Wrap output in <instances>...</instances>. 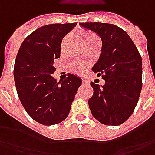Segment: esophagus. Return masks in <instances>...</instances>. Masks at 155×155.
<instances>
[{
	"label": "esophagus",
	"mask_w": 155,
	"mask_h": 155,
	"mask_svg": "<svg viewBox=\"0 0 155 155\" xmlns=\"http://www.w3.org/2000/svg\"><path fill=\"white\" fill-rule=\"evenodd\" d=\"M82 83H83V84H88V82H87L85 79H83V82H82Z\"/></svg>",
	"instance_id": "obj_1"
}]
</instances>
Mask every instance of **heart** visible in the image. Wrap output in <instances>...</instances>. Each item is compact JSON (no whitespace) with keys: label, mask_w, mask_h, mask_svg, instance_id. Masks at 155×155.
<instances>
[{"label":"heart","mask_w":155,"mask_h":155,"mask_svg":"<svg viewBox=\"0 0 155 155\" xmlns=\"http://www.w3.org/2000/svg\"><path fill=\"white\" fill-rule=\"evenodd\" d=\"M84 35L85 42H90V41H99L100 42V39H99L98 37L95 33H91V32H84ZM74 70L76 71L82 72L84 69L81 66H74Z\"/></svg>","instance_id":"b5f03b06"}]
</instances>
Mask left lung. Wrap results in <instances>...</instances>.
Returning a JSON list of instances; mask_svg holds the SVG:
<instances>
[{
	"label": "left lung",
	"mask_w": 155,
	"mask_h": 155,
	"mask_svg": "<svg viewBox=\"0 0 155 155\" xmlns=\"http://www.w3.org/2000/svg\"><path fill=\"white\" fill-rule=\"evenodd\" d=\"M81 27L98 34L102 52L92 67L105 84L91 83L93 96L88 104L92 116L104 125L117 126L134 112L142 87V60L128 34L113 24L80 23Z\"/></svg>",
	"instance_id": "left-lung-1"
}]
</instances>
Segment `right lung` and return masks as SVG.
I'll return each instance as SVG.
<instances>
[{
  "mask_svg": "<svg viewBox=\"0 0 155 155\" xmlns=\"http://www.w3.org/2000/svg\"><path fill=\"white\" fill-rule=\"evenodd\" d=\"M77 23L39 27L22 42L16 56L14 78L18 97L27 113L43 125L63 122L69 115L80 78L68 73L62 82L52 77L54 60L60 58L62 39Z\"/></svg>",
  "mask_w": 155,
  "mask_h": 155,
  "instance_id": "add662e5",
  "label": "right lung"
}]
</instances>
